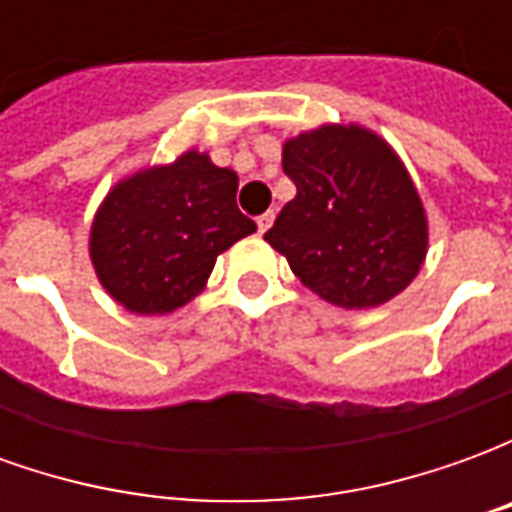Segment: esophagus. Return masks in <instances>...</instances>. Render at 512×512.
Returning <instances> with one entry per match:
<instances>
[{"label": "esophagus", "instance_id": "34e87169", "mask_svg": "<svg viewBox=\"0 0 512 512\" xmlns=\"http://www.w3.org/2000/svg\"><path fill=\"white\" fill-rule=\"evenodd\" d=\"M271 224H274V211H266L263 216H257V230L260 233H266Z\"/></svg>", "mask_w": 512, "mask_h": 512}]
</instances>
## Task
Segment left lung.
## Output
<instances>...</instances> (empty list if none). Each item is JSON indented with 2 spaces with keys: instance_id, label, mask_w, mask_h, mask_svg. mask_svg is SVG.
Segmentation results:
<instances>
[{
  "instance_id": "8db88e82",
  "label": "left lung",
  "mask_w": 512,
  "mask_h": 512,
  "mask_svg": "<svg viewBox=\"0 0 512 512\" xmlns=\"http://www.w3.org/2000/svg\"><path fill=\"white\" fill-rule=\"evenodd\" d=\"M296 197L266 241L329 304L367 310L395 299L428 252V219L403 161L362 126H321L282 147Z\"/></svg>"
}]
</instances>
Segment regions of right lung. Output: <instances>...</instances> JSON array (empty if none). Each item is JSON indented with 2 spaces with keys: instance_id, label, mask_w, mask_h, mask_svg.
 Returning <instances> with one entry per match:
<instances>
[{
  "instance_id": "right-lung-1",
  "label": "right lung",
  "mask_w": 512,
  "mask_h": 512,
  "mask_svg": "<svg viewBox=\"0 0 512 512\" xmlns=\"http://www.w3.org/2000/svg\"><path fill=\"white\" fill-rule=\"evenodd\" d=\"M238 175L197 150L120 180L90 230V257L106 293L136 315L191 301L216 257L257 230L235 205Z\"/></svg>"
}]
</instances>
